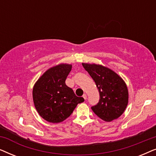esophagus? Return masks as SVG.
<instances>
[{
	"label": "esophagus",
	"instance_id": "esophagus-1",
	"mask_svg": "<svg viewBox=\"0 0 156 156\" xmlns=\"http://www.w3.org/2000/svg\"><path fill=\"white\" fill-rule=\"evenodd\" d=\"M82 97L84 98V99H87V96L86 94H83V96H82Z\"/></svg>",
	"mask_w": 156,
	"mask_h": 156
}]
</instances>
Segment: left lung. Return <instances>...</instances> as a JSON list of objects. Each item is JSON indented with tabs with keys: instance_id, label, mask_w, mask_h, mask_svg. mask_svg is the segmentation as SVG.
<instances>
[{
	"instance_id": "left-lung-1",
	"label": "left lung",
	"mask_w": 156,
	"mask_h": 156,
	"mask_svg": "<svg viewBox=\"0 0 156 156\" xmlns=\"http://www.w3.org/2000/svg\"><path fill=\"white\" fill-rule=\"evenodd\" d=\"M82 65L99 89V102L91 106V109L105 121L119 118L125 111L129 101L125 82L114 71L104 66L85 63Z\"/></svg>"
}]
</instances>
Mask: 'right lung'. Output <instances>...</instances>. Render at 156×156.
Segmentation results:
<instances>
[{
	"label": "right lung",
	"mask_w": 156,
	"mask_h": 156,
	"mask_svg": "<svg viewBox=\"0 0 156 156\" xmlns=\"http://www.w3.org/2000/svg\"><path fill=\"white\" fill-rule=\"evenodd\" d=\"M71 65L62 64L50 68L33 87V97L38 114L51 123H59L72 114L78 104L84 101L67 87L65 80Z\"/></svg>",
	"instance_id": "add662e5"
}]
</instances>
